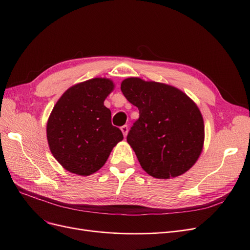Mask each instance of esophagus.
Returning a JSON list of instances; mask_svg holds the SVG:
<instances>
[{"mask_svg": "<svg viewBox=\"0 0 250 250\" xmlns=\"http://www.w3.org/2000/svg\"><path fill=\"white\" fill-rule=\"evenodd\" d=\"M121 130H122V132H123L124 138H126L127 137V133H128V127H127V125H124V126L121 127Z\"/></svg>", "mask_w": 250, "mask_h": 250, "instance_id": "1", "label": "esophagus"}]
</instances>
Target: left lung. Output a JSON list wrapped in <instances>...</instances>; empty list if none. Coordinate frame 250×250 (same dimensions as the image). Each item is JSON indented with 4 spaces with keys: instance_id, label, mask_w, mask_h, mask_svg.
<instances>
[{
    "instance_id": "1",
    "label": "left lung",
    "mask_w": 250,
    "mask_h": 250,
    "mask_svg": "<svg viewBox=\"0 0 250 250\" xmlns=\"http://www.w3.org/2000/svg\"><path fill=\"white\" fill-rule=\"evenodd\" d=\"M121 90L140 111L127 142L143 170L158 179L177 177L190 170L204 143L197 104L177 87L138 77L124 79Z\"/></svg>"
}]
</instances>
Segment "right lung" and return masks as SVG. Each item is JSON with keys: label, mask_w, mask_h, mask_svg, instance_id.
Returning <instances> with one entry per match:
<instances>
[{"label": "right lung", "mask_w": 250, "mask_h": 250, "mask_svg": "<svg viewBox=\"0 0 250 250\" xmlns=\"http://www.w3.org/2000/svg\"><path fill=\"white\" fill-rule=\"evenodd\" d=\"M115 88L108 78H93L67 88L47 123L51 153L71 173L88 176L101 169L112 148L123 140L111 124L104 101Z\"/></svg>", "instance_id": "1"}]
</instances>
